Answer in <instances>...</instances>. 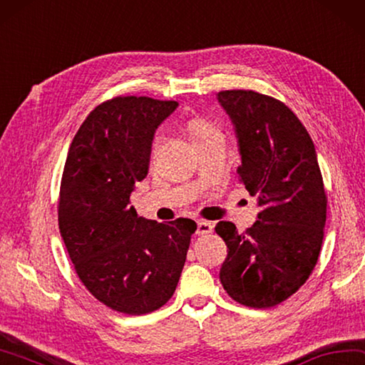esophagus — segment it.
<instances>
[{
  "label": "esophagus",
  "instance_id": "34e87169",
  "mask_svg": "<svg viewBox=\"0 0 365 365\" xmlns=\"http://www.w3.org/2000/svg\"><path fill=\"white\" fill-rule=\"evenodd\" d=\"M212 225L209 222H197V230H196V235L197 236H205V235H210L212 233Z\"/></svg>",
  "mask_w": 365,
  "mask_h": 365
}]
</instances>
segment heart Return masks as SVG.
I'll list each match as a JSON object with an SVG mask.
<instances>
[{"instance_id":"heart-1","label":"heart","mask_w":365,"mask_h":365,"mask_svg":"<svg viewBox=\"0 0 365 365\" xmlns=\"http://www.w3.org/2000/svg\"><path fill=\"white\" fill-rule=\"evenodd\" d=\"M187 130L193 140L195 145L210 140V138L215 137H222V130L215 123L209 121V119L201 118V116H195L188 119L187 123Z\"/></svg>"}]
</instances>
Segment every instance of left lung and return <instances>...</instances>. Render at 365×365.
I'll list each match as a JSON object with an SVG mask.
<instances>
[{
  "instance_id": "1",
  "label": "left lung",
  "mask_w": 365,
  "mask_h": 365,
  "mask_svg": "<svg viewBox=\"0 0 365 365\" xmlns=\"http://www.w3.org/2000/svg\"><path fill=\"white\" fill-rule=\"evenodd\" d=\"M240 145V182L258 197V220L244 233L215 231L228 247L220 282L237 303L271 308L300 289L317 263L327 196L308 130L281 101L255 91H222Z\"/></svg>"
}]
</instances>
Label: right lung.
Listing matches in <instances>:
<instances>
[{
  "mask_svg": "<svg viewBox=\"0 0 365 365\" xmlns=\"http://www.w3.org/2000/svg\"><path fill=\"white\" fill-rule=\"evenodd\" d=\"M174 101L115 97L91 111L65 161L58 228L86 289L118 313L161 308L180 279L191 235L190 218L158 223L130 205L148 174L151 142Z\"/></svg>",
  "mask_w": 365,
  "mask_h": 365,
  "instance_id": "right-lung-1",
  "label": "right lung"
}]
</instances>
